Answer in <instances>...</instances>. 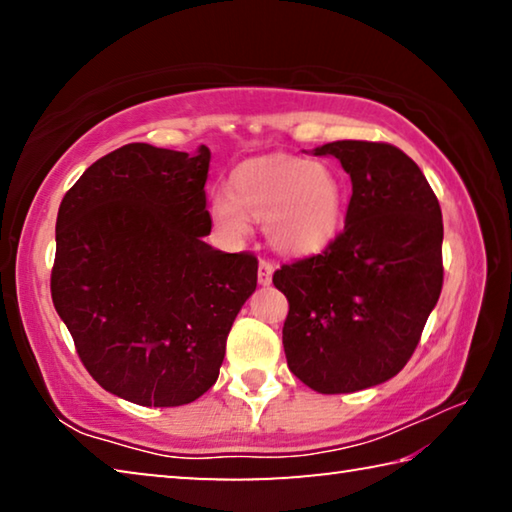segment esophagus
Returning <instances> with one entry per match:
<instances>
[{
  "label": "esophagus",
  "instance_id": "34e87169",
  "mask_svg": "<svg viewBox=\"0 0 512 512\" xmlns=\"http://www.w3.org/2000/svg\"><path fill=\"white\" fill-rule=\"evenodd\" d=\"M273 262L271 259H266V257H262L259 259V268H257V280H259V284H271V280H273Z\"/></svg>",
  "mask_w": 512,
  "mask_h": 512
}]
</instances>
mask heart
Returning <instances> with one entry per match:
<instances>
[{"mask_svg":"<svg viewBox=\"0 0 512 512\" xmlns=\"http://www.w3.org/2000/svg\"><path fill=\"white\" fill-rule=\"evenodd\" d=\"M210 214L225 235L244 237L248 219L259 221L280 253L311 255L341 228L343 185L323 162L268 155L235 169L230 196L216 194Z\"/></svg>","mask_w":512,"mask_h":512,"instance_id":"heart-1","label":"heart"}]
</instances>
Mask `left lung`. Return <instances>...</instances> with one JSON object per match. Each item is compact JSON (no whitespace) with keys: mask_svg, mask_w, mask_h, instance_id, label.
I'll list each match as a JSON object with an SVG mask.
<instances>
[{"mask_svg":"<svg viewBox=\"0 0 512 512\" xmlns=\"http://www.w3.org/2000/svg\"><path fill=\"white\" fill-rule=\"evenodd\" d=\"M350 173L345 225L316 255L282 264L289 370L325 395L395 377L420 343L443 291V212L409 155L388 142L341 140L316 149Z\"/></svg>","mask_w":512,"mask_h":512,"instance_id":"left-lung-1","label":"left lung"}]
</instances>
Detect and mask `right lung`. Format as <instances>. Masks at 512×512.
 Wrapping results in <instances>:
<instances>
[{
    "label": "right lung",
    "mask_w": 512,
    "mask_h": 512,
    "mask_svg": "<svg viewBox=\"0 0 512 512\" xmlns=\"http://www.w3.org/2000/svg\"><path fill=\"white\" fill-rule=\"evenodd\" d=\"M207 169V146L126 144L58 207L51 300L92 379L133 404L183 406L210 391L257 287L253 253L203 241Z\"/></svg>",
    "instance_id": "1"
}]
</instances>
